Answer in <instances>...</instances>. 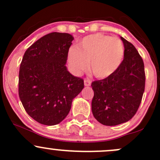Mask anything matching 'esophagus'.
Listing matches in <instances>:
<instances>
[{
	"instance_id": "1",
	"label": "esophagus",
	"mask_w": 160,
	"mask_h": 160,
	"mask_svg": "<svg viewBox=\"0 0 160 160\" xmlns=\"http://www.w3.org/2000/svg\"><path fill=\"white\" fill-rule=\"evenodd\" d=\"M91 84V82L89 79H84V85L86 87H90Z\"/></svg>"
}]
</instances>
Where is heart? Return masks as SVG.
<instances>
[{"label": "heart", "mask_w": 160, "mask_h": 160, "mask_svg": "<svg viewBox=\"0 0 160 160\" xmlns=\"http://www.w3.org/2000/svg\"><path fill=\"white\" fill-rule=\"evenodd\" d=\"M125 47L122 40L101 33L84 37L77 47L68 52V62L72 71L81 73L88 67L96 77L107 78L114 74L122 65Z\"/></svg>", "instance_id": "heart-1"}]
</instances>
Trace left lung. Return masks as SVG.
I'll use <instances>...</instances> for the list:
<instances>
[{
	"mask_svg": "<svg viewBox=\"0 0 160 160\" xmlns=\"http://www.w3.org/2000/svg\"><path fill=\"white\" fill-rule=\"evenodd\" d=\"M125 47L122 65L110 77L92 82V113L104 125L129 121L138 111L146 85L144 62L135 46L121 37Z\"/></svg>",
	"mask_w": 160,
	"mask_h": 160,
	"instance_id": "8db88e82",
	"label": "left lung"
}]
</instances>
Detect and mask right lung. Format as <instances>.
<instances>
[{
  "instance_id": "1",
  "label": "right lung",
  "mask_w": 160,
  "mask_h": 160,
  "mask_svg": "<svg viewBox=\"0 0 160 160\" xmlns=\"http://www.w3.org/2000/svg\"><path fill=\"white\" fill-rule=\"evenodd\" d=\"M73 37L52 32L34 42L20 65L18 95L31 118L46 125L60 123L72 101L84 88L83 79L72 76L66 62Z\"/></svg>"
}]
</instances>
